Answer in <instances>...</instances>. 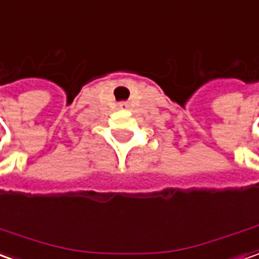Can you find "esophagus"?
<instances>
[{"label": "esophagus", "instance_id": "1", "mask_svg": "<svg viewBox=\"0 0 259 259\" xmlns=\"http://www.w3.org/2000/svg\"><path fill=\"white\" fill-rule=\"evenodd\" d=\"M119 107H121V108H126V102H121Z\"/></svg>", "mask_w": 259, "mask_h": 259}]
</instances>
